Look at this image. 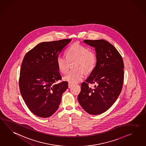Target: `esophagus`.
I'll return each instance as SVG.
<instances>
[{"mask_svg":"<svg viewBox=\"0 0 146 146\" xmlns=\"http://www.w3.org/2000/svg\"><path fill=\"white\" fill-rule=\"evenodd\" d=\"M73 86V84L71 83H68V88H70L71 87H72V86Z\"/></svg>","mask_w":146,"mask_h":146,"instance_id":"34e87169","label":"esophagus"}]
</instances>
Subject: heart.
<instances>
[{
    "instance_id": "b5f03b06",
    "label": "heart",
    "mask_w": 146,
    "mask_h": 146,
    "mask_svg": "<svg viewBox=\"0 0 146 146\" xmlns=\"http://www.w3.org/2000/svg\"><path fill=\"white\" fill-rule=\"evenodd\" d=\"M66 57L63 56H57V66L63 74L67 73L70 64L74 61V70L70 72L64 79L70 83H77L83 79L84 72L90 73L95 69L97 62V56L95 51L90 50L88 48L75 43L68 48L66 52Z\"/></svg>"
}]
</instances>
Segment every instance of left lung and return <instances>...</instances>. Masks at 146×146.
Returning a JSON list of instances; mask_svg holds the SVG:
<instances>
[{
  "label": "left lung",
  "mask_w": 146,
  "mask_h": 146,
  "mask_svg": "<svg viewBox=\"0 0 146 146\" xmlns=\"http://www.w3.org/2000/svg\"><path fill=\"white\" fill-rule=\"evenodd\" d=\"M95 48L97 62L85 82L78 99L83 110L91 115L102 114L115 102L122 90L124 63L122 57L111 43L104 40H84ZM89 84H96L93 89Z\"/></svg>",
  "instance_id": "1"
}]
</instances>
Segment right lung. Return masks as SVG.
<instances>
[{"mask_svg": "<svg viewBox=\"0 0 146 146\" xmlns=\"http://www.w3.org/2000/svg\"><path fill=\"white\" fill-rule=\"evenodd\" d=\"M72 39L43 42L28 51L20 70V93L29 109L36 116L47 118L59 107L67 81L57 83L62 76L56 59Z\"/></svg>", "mask_w": 146, "mask_h": 146, "instance_id": "obj_1", "label": "right lung"}]
</instances>
